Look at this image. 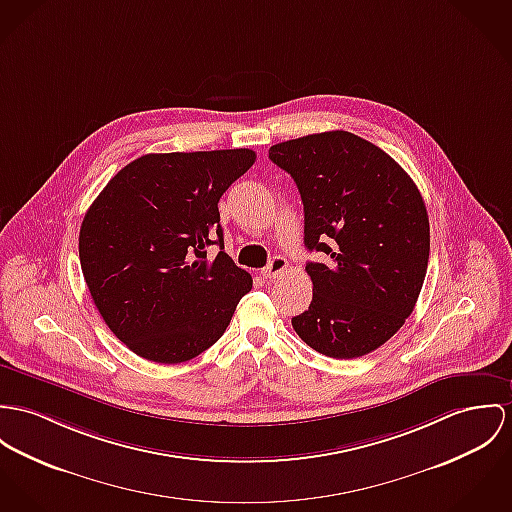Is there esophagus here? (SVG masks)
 <instances>
[{
	"label": "esophagus",
	"instance_id": "1",
	"mask_svg": "<svg viewBox=\"0 0 512 512\" xmlns=\"http://www.w3.org/2000/svg\"><path fill=\"white\" fill-rule=\"evenodd\" d=\"M286 267H288V261L284 257L276 255L269 261V265L263 269V276L265 278H276V276L282 275L286 271Z\"/></svg>",
	"mask_w": 512,
	"mask_h": 512
}]
</instances>
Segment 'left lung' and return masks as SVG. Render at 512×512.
<instances>
[{"label":"left lung","mask_w":512,"mask_h":512,"mask_svg":"<svg viewBox=\"0 0 512 512\" xmlns=\"http://www.w3.org/2000/svg\"><path fill=\"white\" fill-rule=\"evenodd\" d=\"M269 158L298 185L306 247L329 257L306 265L314 298L294 331L331 358L376 351L411 315L427 275L431 228L417 185L345 130L280 142Z\"/></svg>","instance_id":"left-lung-1"}]
</instances>
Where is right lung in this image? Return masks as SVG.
Returning <instances> with one entry per match:
<instances>
[{
  "mask_svg": "<svg viewBox=\"0 0 512 512\" xmlns=\"http://www.w3.org/2000/svg\"><path fill=\"white\" fill-rule=\"evenodd\" d=\"M255 158L247 148L148 154L122 167L85 212L83 278L132 353L179 364L224 335L253 280L222 251L218 200ZM214 242L221 251L210 262Z\"/></svg>",
  "mask_w": 512,
  "mask_h": 512,
  "instance_id": "right-lung-1",
  "label": "right lung"
}]
</instances>
